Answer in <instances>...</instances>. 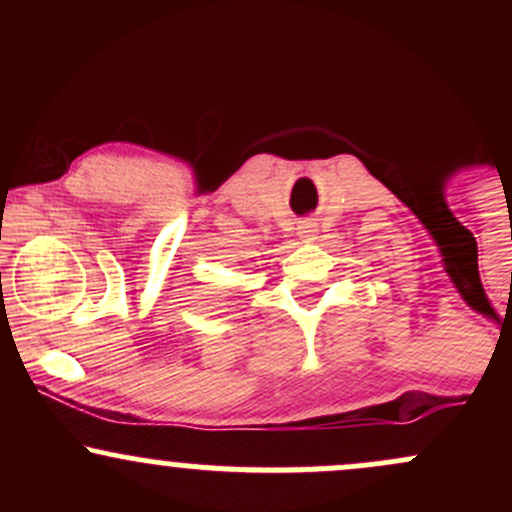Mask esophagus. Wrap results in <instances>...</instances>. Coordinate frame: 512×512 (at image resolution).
I'll return each instance as SVG.
<instances>
[{"mask_svg":"<svg viewBox=\"0 0 512 512\" xmlns=\"http://www.w3.org/2000/svg\"><path fill=\"white\" fill-rule=\"evenodd\" d=\"M298 233H301V238L305 240H313L315 233H317V223L315 221H303L301 226H298Z\"/></svg>","mask_w":512,"mask_h":512,"instance_id":"34e87169","label":"esophagus"}]
</instances>
